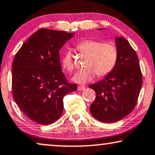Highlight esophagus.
<instances>
[{"label": "esophagus", "mask_w": 155, "mask_h": 155, "mask_svg": "<svg viewBox=\"0 0 155 155\" xmlns=\"http://www.w3.org/2000/svg\"><path fill=\"white\" fill-rule=\"evenodd\" d=\"M85 89H86V86H79L78 87V91H84Z\"/></svg>", "instance_id": "obj_1"}]
</instances>
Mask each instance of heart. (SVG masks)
Masks as SVG:
<instances>
[{
  "instance_id": "1",
  "label": "heart",
  "mask_w": 155,
  "mask_h": 155,
  "mask_svg": "<svg viewBox=\"0 0 155 155\" xmlns=\"http://www.w3.org/2000/svg\"><path fill=\"white\" fill-rule=\"evenodd\" d=\"M77 49L80 53L88 56L85 67L86 69L78 71L73 77L74 81L78 84H86L95 77H102L108 74L114 68L117 59V51L110 43H101L100 41L84 40L77 45ZM64 68L69 72H72L74 65L72 55L67 51L61 58Z\"/></svg>"
}]
</instances>
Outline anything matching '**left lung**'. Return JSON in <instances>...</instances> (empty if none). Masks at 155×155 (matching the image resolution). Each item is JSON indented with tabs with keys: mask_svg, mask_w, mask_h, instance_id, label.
<instances>
[{
	"mask_svg": "<svg viewBox=\"0 0 155 155\" xmlns=\"http://www.w3.org/2000/svg\"><path fill=\"white\" fill-rule=\"evenodd\" d=\"M99 29L98 30H101ZM117 59L107 77L89 88L96 93L90 111L104 123L121 120L134 110L143 84L138 55L124 37H117Z\"/></svg>",
	"mask_w": 155,
	"mask_h": 155,
	"instance_id": "left-lung-1",
	"label": "left lung"
}]
</instances>
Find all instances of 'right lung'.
<instances>
[{"instance_id": "right-lung-1", "label": "right lung", "mask_w": 155, "mask_h": 155, "mask_svg": "<svg viewBox=\"0 0 155 155\" xmlns=\"http://www.w3.org/2000/svg\"><path fill=\"white\" fill-rule=\"evenodd\" d=\"M74 33L40 29L24 43L12 62L15 101L30 119L48 125L60 118L63 98L76 91L62 71L60 50Z\"/></svg>"}]
</instances>
